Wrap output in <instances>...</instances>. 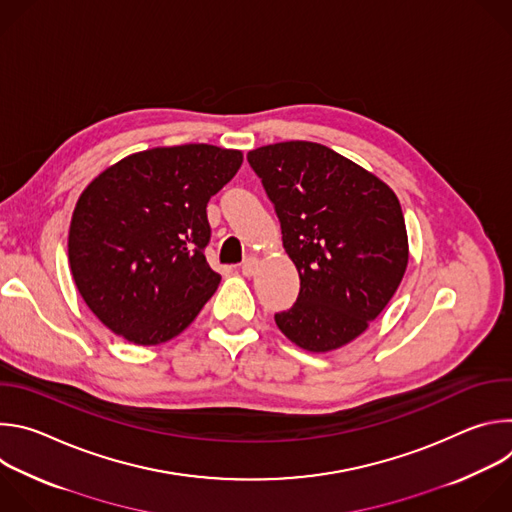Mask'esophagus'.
I'll use <instances>...</instances> for the list:
<instances>
[{
    "label": "esophagus",
    "instance_id": "34e87169",
    "mask_svg": "<svg viewBox=\"0 0 512 512\" xmlns=\"http://www.w3.org/2000/svg\"><path fill=\"white\" fill-rule=\"evenodd\" d=\"M257 269H259V259H255V257L245 259V261H243V265H241V271H243V275H247V277L255 275V273H257Z\"/></svg>",
    "mask_w": 512,
    "mask_h": 512
}]
</instances>
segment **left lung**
Here are the masks:
<instances>
[{
  "instance_id": "left-lung-1",
  "label": "left lung",
  "mask_w": 512,
  "mask_h": 512,
  "mask_svg": "<svg viewBox=\"0 0 512 512\" xmlns=\"http://www.w3.org/2000/svg\"><path fill=\"white\" fill-rule=\"evenodd\" d=\"M281 223L283 249L300 273L298 302L275 314L304 350H336L385 310L409 261L395 192L375 174L314 141L251 150Z\"/></svg>"
}]
</instances>
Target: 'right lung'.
Instances as JSON below:
<instances>
[{"mask_svg": "<svg viewBox=\"0 0 512 512\" xmlns=\"http://www.w3.org/2000/svg\"><path fill=\"white\" fill-rule=\"evenodd\" d=\"M243 152L208 143L152 148L101 172L79 196L68 263L89 310L139 346L172 340L212 298L206 204Z\"/></svg>", "mask_w": 512, "mask_h": 512, "instance_id": "1", "label": "right lung"}]
</instances>
